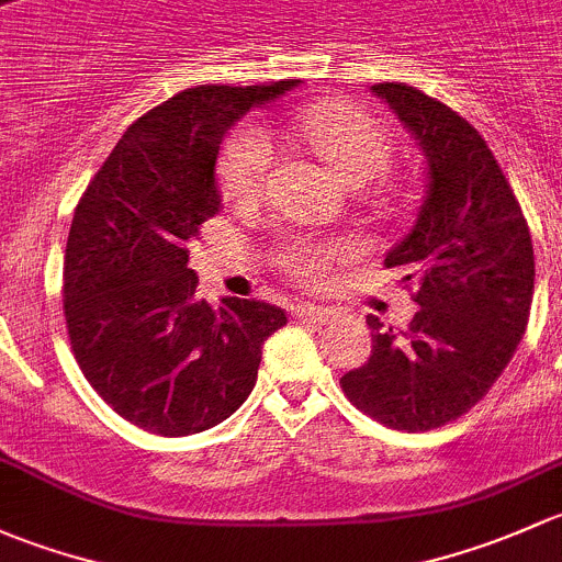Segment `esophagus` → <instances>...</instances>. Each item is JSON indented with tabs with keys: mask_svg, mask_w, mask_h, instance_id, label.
Listing matches in <instances>:
<instances>
[{
	"mask_svg": "<svg viewBox=\"0 0 562 562\" xmlns=\"http://www.w3.org/2000/svg\"><path fill=\"white\" fill-rule=\"evenodd\" d=\"M294 316L300 322H314V324H327L335 319V308H322V305H297Z\"/></svg>",
	"mask_w": 562,
	"mask_h": 562,
	"instance_id": "obj_1",
	"label": "esophagus"
}]
</instances>
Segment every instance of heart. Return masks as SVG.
<instances>
[{"instance_id": "heart-1", "label": "heart", "mask_w": 562, "mask_h": 562, "mask_svg": "<svg viewBox=\"0 0 562 562\" xmlns=\"http://www.w3.org/2000/svg\"><path fill=\"white\" fill-rule=\"evenodd\" d=\"M297 130L316 156L351 187H362L390 167L395 143L390 130L368 110L349 102L324 100L297 113ZM273 167V140L259 124H243L229 132L218 154V189L235 207H251L262 200ZM355 251L351 240L319 243L294 238L281 248L279 265L292 279L319 286L329 279L338 259Z\"/></svg>"}]
</instances>
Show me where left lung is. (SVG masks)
I'll use <instances>...</instances> for the list:
<instances>
[{"label": "left lung", "instance_id": "obj_1", "mask_svg": "<svg viewBox=\"0 0 562 562\" xmlns=\"http://www.w3.org/2000/svg\"><path fill=\"white\" fill-rule=\"evenodd\" d=\"M427 156V200L386 254L419 311L406 329L368 316L373 349L340 379L384 427L425 432L468 414L512 362L533 303V240L487 140L408 83H375Z\"/></svg>", "mask_w": 562, "mask_h": 562}]
</instances>
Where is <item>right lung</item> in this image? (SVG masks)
Wrapping results in <instances>:
<instances>
[{
	"instance_id": "right-lung-1",
	"label": "right lung",
	"mask_w": 562,
	"mask_h": 562,
	"mask_svg": "<svg viewBox=\"0 0 562 562\" xmlns=\"http://www.w3.org/2000/svg\"><path fill=\"white\" fill-rule=\"evenodd\" d=\"M294 80L196 86L124 132L75 207L65 319L86 381L119 416L178 438L218 425L257 384L279 305L196 300L187 243L222 205L216 156L229 126Z\"/></svg>"
}]
</instances>
